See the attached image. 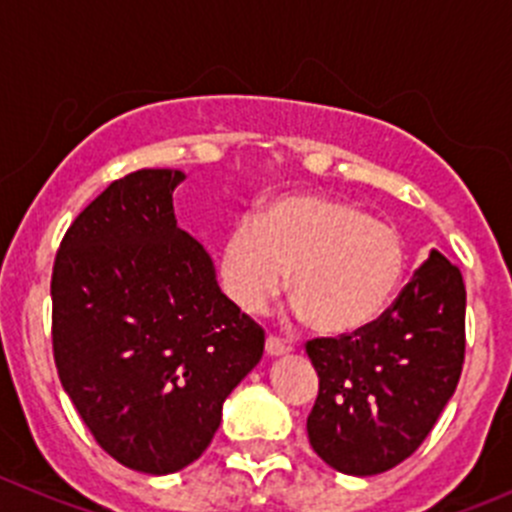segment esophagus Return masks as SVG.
<instances>
[{"label": "esophagus", "instance_id": "1", "mask_svg": "<svg viewBox=\"0 0 512 512\" xmlns=\"http://www.w3.org/2000/svg\"><path fill=\"white\" fill-rule=\"evenodd\" d=\"M265 353L267 356H283V353H288V346H285L278 336H267L265 338Z\"/></svg>", "mask_w": 512, "mask_h": 512}]
</instances>
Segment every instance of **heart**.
Masks as SVG:
<instances>
[{
	"instance_id": "b5f03b06",
	"label": "heart",
	"mask_w": 512,
	"mask_h": 512,
	"mask_svg": "<svg viewBox=\"0 0 512 512\" xmlns=\"http://www.w3.org/2000/svg\"><path fill=\"white\" fill-rule=\"evenodd\" d=\"M295 315L326 338L379 321L407 272V247L391 224L333 194L298 191L234 222L219 252V275L234 305L257 315L288 285Z\"/></svg>"
}]
</instances>
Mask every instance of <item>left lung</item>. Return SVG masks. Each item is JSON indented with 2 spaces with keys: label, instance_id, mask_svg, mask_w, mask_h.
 Instances as JSON below:
<instances>
[{
  "label": "left lung",
  "instance_id": "obj_1",
  "mask_svg": "<svg viewBox=\"0 0 512 512\" xmlns=\"http://www.w3.org/2000/svg\"><path fill=\"white\" fill-rule=\"evenodd\" d=\"M465 300L460 270L432 250L374 326L305 346L321 379L308 439L328 467L379 475L427 439L465 364Z\"/></svg>",
  "mask_w": 512,
  "mask_h": 512
}]
</instances>
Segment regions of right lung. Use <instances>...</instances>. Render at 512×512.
Instances as JSON below:
<instances>
[{"label": "right lung", "mask_w": 512, "mask_h": 512, "mask_svg": "<svg viewBox=\"0 0 512 512\" xmlns=\"http://www.w3.org/2000/svg\"><path fill=\"white\" fill-rule=\"evenodd\" d=\"M184 174L113 181L70 224L52 267V351L95 442L146 475L199 460L265 333L222 293L209 252L176 224Z\"/></svg>", "instance_id": "right-lung-1"}]
</instances>
